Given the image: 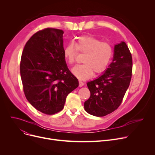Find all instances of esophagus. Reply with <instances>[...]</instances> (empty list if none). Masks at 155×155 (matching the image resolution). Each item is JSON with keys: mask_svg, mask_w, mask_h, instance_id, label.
I'll use <instances>...</instances> for the list:
<instances>
[{"mask_svg": "<svg viewBox=\"0 0 155 155\" xmlns=\"http://www.w3.org/2000/svg\"><path fill=\"white\" fill-rule=\"evenodd\" d=\"M84 85V83L82 82V81H79V87H83Z\"/></svg>", "mask_w": 155, "mask_h": 155, "instance_id": "obj_1", "label": "esophagus"}]
</instances>
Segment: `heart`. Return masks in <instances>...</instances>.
Returning <instances> with one entry per match:
<instances>
[{"label":"heart","instance_id":"obj_1","mask_svg":"<svg viewBox=\"0 0 155 155\" xmlns=\"http://www.w3.org/2000/svg\"><path fill=\"white\" fill-rule=\"evenodd\" d=\"M74 45H68L65 46L63 55L65 60L70 64L76 61L78 52L85 54L83 63L73 68L71 72L80 80L90 78L94 75L103 73L111 60L113 50L110 44L101 41L91 36L78 37L75 41Z\"/></svg>","mask_w":155,"mask_h":155}]
</instances>
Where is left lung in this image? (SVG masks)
I'll use <instances>...</instances> for the list:
<instances>
[{"mask_svg": "<svg viewBox=\"0 0 155 155\" xmlns=\"http://www.w3.org/2000/svg\"><path fill=\"white\" fill-rule=\"evenodd\" d=\"M132 68L131 53L126 43L116 45L109 68L99 78L87 84L91 97L84 103L85 111L102 117L116 110L129 86Z\"/></svg>", "mask_w": 155, "mask_h": 155, "instance_id": "8db88e82", "label": "left lung"}]
</instances>
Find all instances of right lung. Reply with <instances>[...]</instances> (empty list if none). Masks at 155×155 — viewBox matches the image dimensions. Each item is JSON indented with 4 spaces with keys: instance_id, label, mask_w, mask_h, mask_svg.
I'll list each match as a JSON object with an SVG mask.
<instances>
[{
    "instance_id": "1",
    "label": "right lung",
    "mask_w": 155,
    "mask_h": 155,
    "mask_svg": "<svg viewBox=\"0 0 155 155\" xmlns=\"http://www.w3.org/2000/svg\"><path fill=\"white\" fill-rule=\"evenodd\" d=\"M63 31L46 28L28 41L20 73L24 94L38 110L48 115L61 111L68 94L78 86L63 55Z\"/></svg>"
}]
</instances>
